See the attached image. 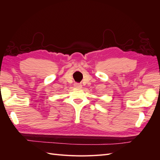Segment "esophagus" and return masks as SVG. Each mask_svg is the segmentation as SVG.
Returning <instances> with one entry per match:
<instances>
[{
	"label": "esophagus",
	"mask_w": 160,
	"mask_h": 160,
	"mask_svg": "<svg viewBox=\"0 0 160 160\" xmlns=\"http://www.w3.org/2000/svg\"><path fill=\"white\" fill-rule=\"evenodd\" d=\"M74 86L76 88H82V85L79 84V83H75Z\"/></svg>",
	"instance_id": "esophagus-1"
}]
</instances>
